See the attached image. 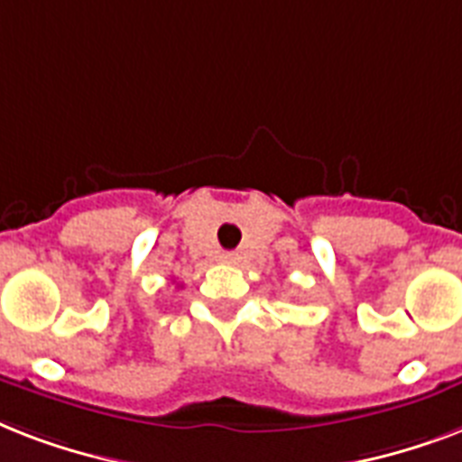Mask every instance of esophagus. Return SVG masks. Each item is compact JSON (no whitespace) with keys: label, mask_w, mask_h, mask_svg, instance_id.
<instances>
[{"label":"esophagus","mask_w":462,"mask_h":462,"mask_svg":"<svg viewBox=\"0 0 462 462\" xmlns=\"http://www.w3.org/2000/svg\"><path fill=\"white\" fill-rule=\"evenodd\" d=\"M220 261H223V263H237V254L235 252L220 254Z\"/></svg>","instance_id":"34e87169"}]
</instances>
